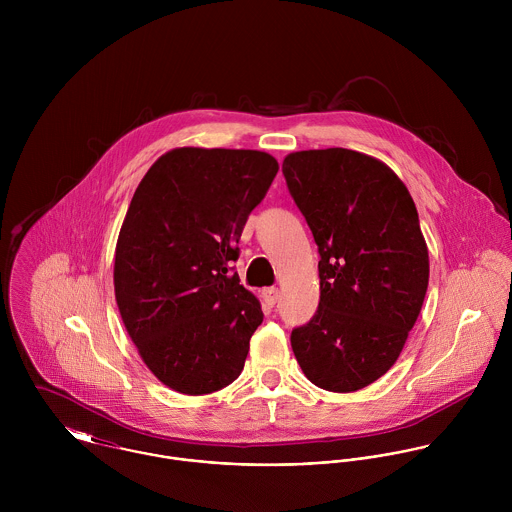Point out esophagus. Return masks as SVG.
I'll use <instances>...</instances> for the list:
<instances>
[{"mask_svg": "<svg viewBox=\"0 0 512 512\" xmlns=\"http://www.w3.org/2000/svg\"><path fill=\"white\" fill-rule=\"evenodd\" d=\"M262 297H264V301H266L268 305H276V301H278V297H280V290H278V288H264V290H262Z\"/></svg>", "mask_w": 512, "mask_h": 512, "instance_id": "1", "label": "esophagus"}]
</instances>
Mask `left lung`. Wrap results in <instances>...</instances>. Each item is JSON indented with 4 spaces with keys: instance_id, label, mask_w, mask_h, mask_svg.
Masks as SVG:
<instances>
[{
    "instance_id": "1",
    "label": "left lung",
    "mask_w": 512,
    "mask_h": 512,
    "mask_svg": "<svg viewBox=\"0 0 512 512\" xmlns=\"http://www.w3.org/2000/svg\"><path fill=\"white\" fill-rule=\"evenodd\" d=\"M319 248V307L292 331L303 374L329 392L361 390L396 363L430 280L416 205L382 161L343 147L282 165Z\"/></svg>"
}]
</instances>
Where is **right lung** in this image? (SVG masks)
<instances>
[{"label": "right lung", "instance_id": "obj_1", "mask_svg": "<svg viewBox=\"0 0 512 512\" xmlns=\"http://www.w3.org/2000/svg\"><path fill=\"white\" fill-rule=\"evenodd\" d=\"M280 165L256 149L177 147L138 185L120 228L114 292L147 368L199 396L234 382L264 319L230 262Z\"/></svg>", "mask_w": 512, "mask_h": 512}]
</instances>
